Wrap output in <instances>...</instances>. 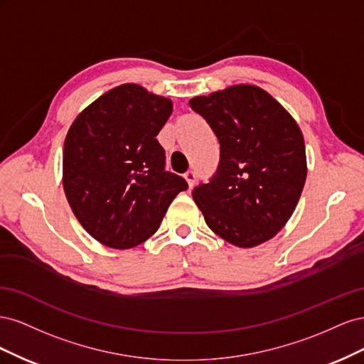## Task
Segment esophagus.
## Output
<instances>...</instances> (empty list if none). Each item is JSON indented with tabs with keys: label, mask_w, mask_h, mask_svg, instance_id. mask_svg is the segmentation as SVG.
<instances>
[{
	"label": "esophagus",
	"mask_w": 364,
	"mask_h": 364,
	"mask_svg": "<svg viewBox=\"0 0 364 364\" xmlns=\"http://www.w3.org/2000/svg\"><path fill=\"white\" fill-rule=\"evenodd\" d=\"M185 181L188 183V188H193L194 183H196V173L194 171H188L185 174Z\"/></svg>",
	"instance_id": "1"
}]
</instances>
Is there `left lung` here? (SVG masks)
I'll return each instance as SVG.
<instances>
[{"instance_id":"1","label":"left lung","mask_w":364,"mask_h":364,"mask_svg":"<svg viewBox=\"0 0 364 364\" xmlns=\"http://www.w3.org/2000/svg\"><path fill=\"white\" fill-rule=\"evenodd\" d=\"M190 106L214 130L220 164L193 199L214 234L237 247L266 243L289 222L306 179L301 127L255 85L194 97Z\"/></svg>"}]
</instances>
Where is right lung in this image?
I'll use <instances>...</instances> for the list:
<instances>
[{
    "mask_svg": "<svg viewBox=\"0 0 364 364\" xmlns=\"http://www.w3.org/2000/svg\"><path fill=\"white\" fill-rule=\"evenodd\" d=\"M171 112L170 98L124 83L86 106L70 126L63 191L79 223L103 246L124 250L144 243L188 186L164 170L156 139Z\"/></svg>",
    "mask_w": 364,
    "mask_h": 364,
    "instance_id": "1",
    "label": "right lung"
}]
</instances>
